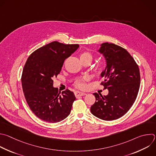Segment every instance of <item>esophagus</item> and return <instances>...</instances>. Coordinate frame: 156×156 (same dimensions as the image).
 <instances>
[{
	"label": "esophagus",
	"mask_w": 156,
	"mask_h": 156,
	"mask_svg": "<svg viewBox=\"0 0 156 156\" xmlns=\"http://www.w3.org/2000/svg\"><path fill=\"white\" fill-rule=\"evenodd\" d=\"M75 96L77 97H79V96H83V95H86V94L85 92H80V91H76L75 92Z\"/></svg>",
	"instance_id": "1"
}]
</instances>
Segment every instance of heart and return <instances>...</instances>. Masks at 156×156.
Listing matches in <instances>:
<instances>
[{"label": "heart", "mask_w": 156, "mask_h": 156, "mask_svg": "<svg viewBox=\"0 0 156 156\" xmlns=\"http://www.w3.org/2000/svg\"><path fill=\"white\" fill-rule=\"evenodd\" d=\"M80 60H88L90 62L92 59V56L90 53H88V52H83V53H82L80 55ZM98 69L100 70L101 69V68L98 67ZM76 86L80 89H83L85 87V84L83 82L79 81L76 83Z\"/></svg>", "instance_id": "heart-1"}]
</instances>
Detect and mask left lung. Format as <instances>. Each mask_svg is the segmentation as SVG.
<instances>
[{"mask_svg": "<svg viewBox=\"0 0 156 156\" xmlns=\"http://www.w3.org/2000/svg\"><path fill=\"white\" fill-rule=\"evenodd\" d=\"M99 53L106 60V67L100 76L101 84L108 90L107 95L94 93L96 101L90 112L105 121L117 119L131 108L138 95L140 74L138 65L124 48L108 42L101 44Z\"/></svg>", "mask_w": 156, "mask_h": 156, "instance_id": "8db88e82", "label": "left lung"}]
</instances>
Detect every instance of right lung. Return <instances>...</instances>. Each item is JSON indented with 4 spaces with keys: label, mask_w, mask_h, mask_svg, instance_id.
<instances>
[{
    "label": "right lung",
    "mask_w": 156,
    "mask_h": 156,
    "mask_svg": "<svg viewBox=\"0 0 156 156\" xmlns=\"http://www.w3.org/2000/svg\"><path fill=\"white\" fill-rule=\"evenodd\" d=\"M79 48L53 41L29 56L23 70L21 82L27 104L40 119L55 123L66 119L70 113L76 97L69 89L61 94L53 87V77L60 73L66 59Z\"/></svg>",
    "instance_id": "add662e5"
}]
</instances>
